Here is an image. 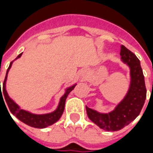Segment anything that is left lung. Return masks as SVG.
Instances as JSON below:
<instances>
[{"label":"left lung","mask_w":153,"mask_h":153,"mask_svg":"<svg viewBox=\"0 0 153 153\" xmlns=\"http://www.w3.org/2000/svg\"><path fill=\"white\" fill-rule=\"evenodd\" d=\"M120 56L130 69V86L125 98L115 110L107 114L99 113L86 106L88 118L100 128L107 131H118L137 118L143 106L147 89L140 61L132 51L121 46Z\"/></svg>","instance_id":"obj_1"}]
</instances>
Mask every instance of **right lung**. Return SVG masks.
I'll list each match as a JSON object with an SVG mask.
<instances>
[{"label":"right lung","instance_id":"1","mask_svg":"<svg viewBox=\"0 0 153 153\" xmlns=\"http://www.w3.org/2000/svg\"><path fill=\"white\" fill-rule=\"evenodd\" d=\"M21 54H19L18 56L15 58L18 59L19 57L21 56ZM13 61L10 62V66H9L8 70L6 71V74H5V80H4V83H3V87H2V93H1V81H0V98L1 97L2 99L5 100L4 103H7V106H8L9 109L10 111V112L14 115H15L17 118L20 120V121L24 122L26 125H29L31 127H34V128H46L49 125H53L54 123L56 122L60 118V116L62 115L64 112V109H65V100L67 98V96L69 95V93L74 88V87L76 86V84H74L73 86L68 88L65 91V93L64 94L63 96L61 97V98L60 100V102L58 105L57 109L51 113H48V114H44V115H36V114H32V113L26 111L25 110L20 109V107L16 104V103L13 101V100L9 97L8 93L6 92L5 89V83H6V79H7V74L10 67L12 65ZM2 95H4V98H3ZM6 107V106H5ZM7 109V108H6ZM8 111V110H7ZM9 112V111H8ZM10 114V113H9Z\"/></svg>","mask_w":153,"mask_h":153}]
</instances>
